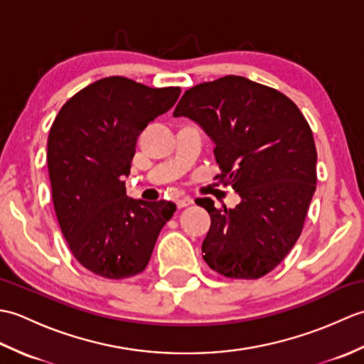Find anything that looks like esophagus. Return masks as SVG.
<instances>
[{
  "mask_svg": "<svg viewBox=\"0 0 364 364\" xmlns=\"http://www.w3.org/2000/svg\"><path fill=\"white\" fill-rule=\"evenodd\" d=\"M194 203V200H192L191 197H183V198H180V200H176V206L180 208H186V206H189V205H192Z\"/></svg>",
  "mask_w": 364,
  "mask_h": 364,
  "instance_id": "1",
  "label": "esophagus"
}]
</instances>
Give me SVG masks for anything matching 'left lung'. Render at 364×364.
Masks as SVG:
<instances>
[{"instance_id": "8db88e82", "label": "left lung", "mask_w": 364, "mask_h": 364, "mask_svg": "<svg viewBox=\"0 0 364 364\" xmlns=\"http://www.w3.org/2000/svg\"><path fill=\"white\" fill-rule=\"evenodd\" d=\"M202 128L214 144L220 181L241 197L215 208L202 244L206 264L228 278H259L291 252L316 191V145L299 107L272 87L223 76L184 92L173 111Z\"/></svg>"}]
</instances>
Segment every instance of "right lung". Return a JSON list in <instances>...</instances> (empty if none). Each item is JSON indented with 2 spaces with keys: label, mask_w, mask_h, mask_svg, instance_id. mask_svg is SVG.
I'll return each mask as SVG.
<instances>
[{
  "label": "right lung",
  "mask_w": 364,
  "mask_h": 364,
  "mask_svg": "<svg viewBox=\"0 0 364 364\" xmlns=\"http://www.w3.org/2000/svg\"><path fill=\"white\" fill-rule=\"evenodd\" d=\"M180 87L151 89L122 76L95 81L73 95L48 136L54 211L73 257L105 278L141 274L172 202L127 196L137 136L172 107Z\"/></svg>",
  "instance_id": "obj_1"
}]
</instances>
